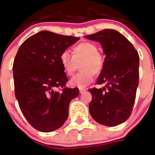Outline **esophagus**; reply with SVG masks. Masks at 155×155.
Returning a JSON list of instances; mask_svg holds the SVG:
<instances>
[{
    "label": "esophagus",
    "mask_w": 155,
    "mask_h": 155,
    "mask_svg": "<svg viewBox=\"0 0 155 155\" xmlns=\"http://www.w3.org/2000/svg\"><path fill=\"white\" fill-rule=\"evenodd\" d=\"M86 89H83V88H79V93H83L84 92H86Z\"/></svg>",
    "instance_id": "esophagus-1"
}]
</instances>
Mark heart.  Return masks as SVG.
<instances>
[{"label":"heart","mask_w":155,"mask_h":155,"mask_svg":"<svg viewBox=\"0 0 155 155\" xmlns=\"http://www.w3.org/2000/svg\"><path fill=\"white\" fill-rule=\"evenodd\" d=\"M73 56L67 51L62 52L59 60L62 68L68 76H71L76 67V63H80L82 71L73 76L69 81L72 86L84 88L93 81L94 75L98 76L102 72L105 60L99 52L97 45L92 42H81L72 49Z\"/></svg>","instance_id":"heart-1"}]
</instances>
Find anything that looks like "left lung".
<instances>
[{
    "mask_svg": "<svg viewBox=\"0 0 155 155\" xmlns=\"http://www.w3.org/2000/svg\"><path fill=\"white\" fill-rule=\"evenodd\" d=\"M100 43L105 54V66L92 88L89 105L91 116L106 126H116L129 118L139 79V56L131 42L119 32L106 29L86 36Z\"/></svg>",
    "mask_w": 155,
    "mask_h": 155,
    "instance_id": "8db88e82",
    "label": "left lung"
}]
</instances>
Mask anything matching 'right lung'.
<instances>
[{
	"label": "right lung",
	"instance_id": "right-lung-1",
	"mask_svg": "<svg viewBox=\"0 0 155 155\" xmlns=\"http://www.w3.org/2000/svg\"><path fill=\"white\" fill-rule=\"evenodd\" d=\"M79 37L43 30L27 38L19 48L13 65L14 90L23 115L35 129L50 132L63 126L71 100L79 89H68L60 63L62 52ZM63 87L62 92L56 90Z\"/></svg>",
	"mask_w": 155,
	"mask_h": 155
}]
</instances>
